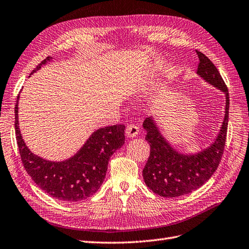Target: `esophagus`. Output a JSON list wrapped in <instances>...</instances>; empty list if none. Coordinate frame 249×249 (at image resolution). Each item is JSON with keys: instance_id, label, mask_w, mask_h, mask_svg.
Here are the masks:
<instances>
[{"instance_id": "34e87169", "label": "esophagus", "mask_w": 249, "mask_h": 249, "mask_svg": "<svg viewBox=\"0 0 249 249\" xmlns=\"http://www.w3.org/2000/svg\"><path fill=\"white\" fill-rule=\"evenodd\" d=\"M138 132H139V128L137 125L129 124L125 129V135L130 138H133V137H136L138 135Z\"/></svg>"}]
</instances>
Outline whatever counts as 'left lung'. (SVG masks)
Listing matches in <instances>:
<instances>
[{"instance_id":"left-lung-1","label":"left lung","mask_w":249,"mask_h":249,"mask_svg":"<svg viewBox=\"0 0 249 249\" xmlns=\"http://www.w3.org/2000/svg\"><path fill=\"white\" fill-rule=\"evenodd\" d=\"M196 53L199 59L196 74L225 95V116L214 142L209 147L191 154L175 150L161 134L154 118H145L142 126L147 132L145 141L150 143V156L142 177L145 185L163 197L189 195L202 187L219 167L225 147L229 113L228 89L214 64L203 53Z\"/></svg>"}]
</instances>
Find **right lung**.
Masks as SVG:
<instances>
[{
	"instance_id": "right-lung-1",
	"label": "right lung",
	"mask_w": 249,
	"mask_h": 249,
	"mask_svg": "<svg viewBox=\"0 0 249 249\" xmlns=\"http://www.w3.org/2000/svg\"><path fill=\"white\" fill-rule=\"evenodd\" d=\"M52 60L44 59L32 74ZM17 97L15 128L21 160L30 178L47 195L64 202H78L92 196L106 178L107 163L115 151L124 143V124L105 126L96 130L78 152L62 161H52L34 154L26 145L19 128Z\"/></svg>"
}]
</instances>
